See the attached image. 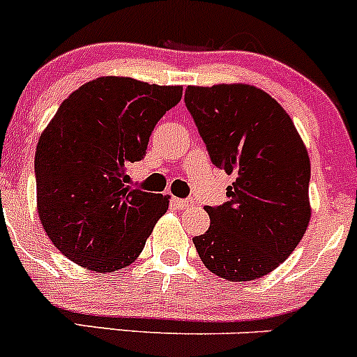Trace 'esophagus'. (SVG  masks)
<instances>
[{"instance_id": "1", "label": "esophagus", "mask_w": 357, "mask_h": 357, "mask_svg": "<svg viewBox=\"0 0 357 357\" xmlns=\"http://www.w3.org/2000/svg\"><path fill=\"white\" fill-rule=\"evenodd\" d=\"M172 205L178 210H185V208H189V206H192V199L172 198Z\"/></svg>"}]
</instances>
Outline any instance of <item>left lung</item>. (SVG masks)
<instances>
[{
  "mask_svg": "<svg viewBox=\"0 0 357 357\" xmlns=\"http://www.w3.org/2000/svg\"><path fill=\"white\" fill-rule=\"evenodd\" d=\"M184 101L213 165L236 176L224 205L205 206L210 227L192 238L196 250L220 278L263 277L310 222L307 149L286 110L254 86H188Z\"/></svg>",
  "mask_w": 357,
  "mask_h": 357,
  "instance_id": "obj_1",
  "label": "left lung"
}]
</instances>
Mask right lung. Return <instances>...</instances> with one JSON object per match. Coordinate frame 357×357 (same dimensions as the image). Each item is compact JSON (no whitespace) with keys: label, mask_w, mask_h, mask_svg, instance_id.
<instances>
[{"label":"right lung","mask_w":357,"mask_h":357,"mask_svg":"<svg viewBox=\"0 0 357 357\" xmlns=\"http://www.w3.org/2000/svg\"><path fill=\"white\" fill-rule=\"evenodd\" d=\"M181 98V86L101 77L57 108L36 145V203L68 259L115 271L140 256L169 196L128 185L126 168L144 159L158 121Z\"/></svg>","instance_id":"right-lung-1"}]
</instances>
